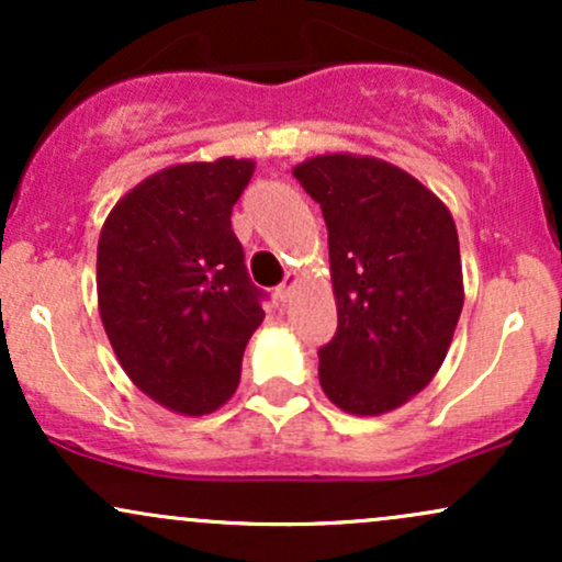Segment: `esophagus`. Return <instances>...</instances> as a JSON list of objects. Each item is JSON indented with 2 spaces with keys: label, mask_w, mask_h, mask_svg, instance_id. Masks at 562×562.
Returning a JSON list of instances; mask_svg holds the SVG:
<instances>
[{
  "label": "esophagus",
  "mask_w": 562,
  "mask_h": 562,
  "mask_svg": "<svg viewBox=\"0 0 562 562\" xmlns=\"http://www.w3.org/2000/svg\"><path fill=\"white\" fill-rule=\"evenodd\" d=\"M295 282H299V274H295V272H288V274H285V282H282V285L274 290L277 301H280V303H288V301H290V295H293V290H295Z\"/></svg>",
  "instance_id": "1"
}]
</instances>
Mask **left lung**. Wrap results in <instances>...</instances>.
Returning <instances> with one entry per match:
<instances>
[{"label": "left lung", "mask_w": 562, "mask_h": 562, "mask_svg": "<svg viewBox=\"0 0 562 562\" xmlns=\"http://www.w3.org/2000/svg\"><path fill=\"white\" fill-rule=\"evenodd\" d=\"M293 177L319 203L338 330L319 348V383L351 415H383L420 393L460 319L454 218L415 177L367 156H317Z\"/></svg>", "instance_id": "left-lung-1"}]
</instances>
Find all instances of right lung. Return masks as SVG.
Wrapping results in <instances>:
<instances>
[{"instance_id": "right-lung-1", "label": "right lung", "mask_w": 562, "mask_h": 562, "mask_svg": "<svg viewBox=\"0 0 562 562\" xmlns=\"http://www.w3.org/2000/svg\"><path fill=\"white\" fill-rule=\"evenodd\" d=\"M254 160L164 169L115 203L97 243V301L132 383L179 415H209L240 383L267 293L250 282L232 205Z\"/></svg>"}]
</instances>
